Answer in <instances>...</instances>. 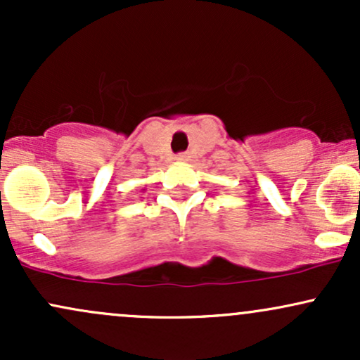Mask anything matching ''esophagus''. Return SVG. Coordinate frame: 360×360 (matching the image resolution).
<instances>
[{
    "label": "esophagus",
    "instance_id": "1",
    "mask_svg": "<svg viewBox=\"0 0 360 360\" xmlns=\"http://www.w3.org/2000/svg\"><path fill=\"white\" fill-rule=\"evenodd\" d=\"M176 160H177V162H186V160H189V154L176 155Z\"/></svg>",
    "mask_w": 360,
    "mask_h": 360
}]
</instances>
